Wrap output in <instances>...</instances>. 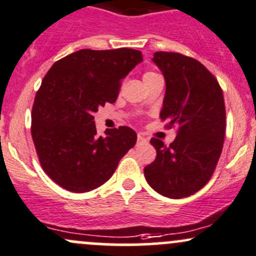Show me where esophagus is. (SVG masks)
<instances>
[{
    "label": "esophagus",
    "mask_w": 256,
    "mask_h": 256,
    "mask_svg": "<svg viewBox=\"0 0 256 256\" xmlns=\"http://www.w3.org/2000/svg\"><path fill=\"white\" fill-rule=\"evenodd\" d=\"M137 141H138V144H144V142H147V138L142 134H138L137 135Z\"/></svg>",
    "instance_id": "obj_1"
}]
</instances>
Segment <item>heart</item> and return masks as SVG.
Listing matches in <instances>:
<instances>
[{"label":"heart","mask_w":256,"mask_h":256,"mask_svg":"<svg viewBox=\"0 0 256 256\" xmlns=\"http://www.w3.org/2000/svg\"><path fill=\"white\" fill-rule=\"evenodd\" d=\"M154 76H157V74H156V72H152V71L144 72V80H148V78H150V77H154Z\"/></svg>","instance_id":"b5f03b06"}]
</instances>
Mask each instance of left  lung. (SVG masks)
Listing matches in <instances>:
<instances>
[{"mask_svg": "<svg viewBox=\"0 0 256 256\" xmlns=\"http://www.w3.org/2000/svg\"><path fill=\"white\" fill-rule=\"evenodd\" d=\"M152 61L166 78L160 119L176 128L169 146L150 140L154 162L144 166L153 190L172 198L192 195L207 184L216 169L226 134L223 93L214 74L195 58L158 51Z\"/></svg>", "mask_w": 256, "mask_h": 256, "instance_id": "left-lung-1", "label": "left lung"}]
</instances>
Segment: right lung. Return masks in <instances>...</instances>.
<instances>
[{"label": "right lung", "mask_w": 256, "mask_h": 256, "mask_svg": "<svg viewBox=\"0 0 256 256\" xmlns=\"http://www.w3.org/2000/svg\"><path fill=\"white\" fill-rule=\"evenodd\" d=\"M142 60L141 51L128 48L83 49L45 74L32 109V137L42 169L61 188L96 189L135 146L137 135L128 126L96 135L93 114L116 100L121 80Z\"/></svg>", "instance_id": "obj_1"}]
</instances>
